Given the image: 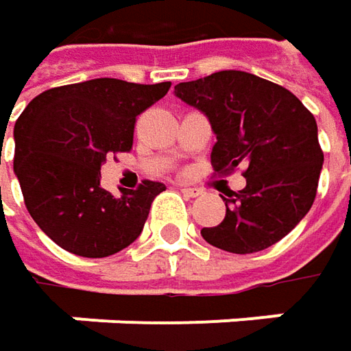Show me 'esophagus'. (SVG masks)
<instances>
[{
	"label": "esophagus",
	"instance_id": "34e87169",
	"mask_svg": "<svg viewBox=\"0 0 351 351\" xmlns=\"http://www.w3.org/2000/svg\"><path fill=\"white\" fill-rule=\"evenodd\" d=\"M180 192H184L186 196H191V198H196V196H200L202 191L200 189H191V186H180Z\"/></svg>",
	"mask_w": 351,
	"mask_h": 351
}]
</instances>
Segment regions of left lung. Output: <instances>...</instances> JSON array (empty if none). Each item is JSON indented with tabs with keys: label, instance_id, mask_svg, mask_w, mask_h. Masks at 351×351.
<instances>
[{
	"label": "left lung",
	"instance_id": "obj_1",
	"mask_svg": "<svg viewBox=\"0 0 351 351\" xmlns=\"http://www.w3.org/2000/svg\"><path fill=\"white\" fill-rule=\"evenodd\" d=\"M175 96L208 117L214 171L245 165V189L226 192V218L200 234L214 247L255 253L302 220L316 196L324 153L314 115L287 88L241 70L180 82Z\"/></svg>",
	"mask_w": 351,
	"mask_h": 351
}]
</instances>
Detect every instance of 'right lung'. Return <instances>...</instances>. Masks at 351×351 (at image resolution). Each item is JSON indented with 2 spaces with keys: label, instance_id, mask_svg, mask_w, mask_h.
<instances>
[{
  "label": "right lung",
  "instance_id": "obj_1",
  "mask_svg": "<svg viewBox=\"0 0 351 351\" xmlns=\"http://www.w3.org/2000/svg\"><path fill=\"white\" fill-rule=\"evenodd\" d=\"M171 88L94 78L51 88L29 101L15 121L13 171L37 226L62 250L108 257L143 232L149 208L165 191L143 180L121 196L101 189L110 153L130 151L135 119Z\"/></svg>",
  "mask_w": 351,
  "mask_h": 351
}]
</instances>
